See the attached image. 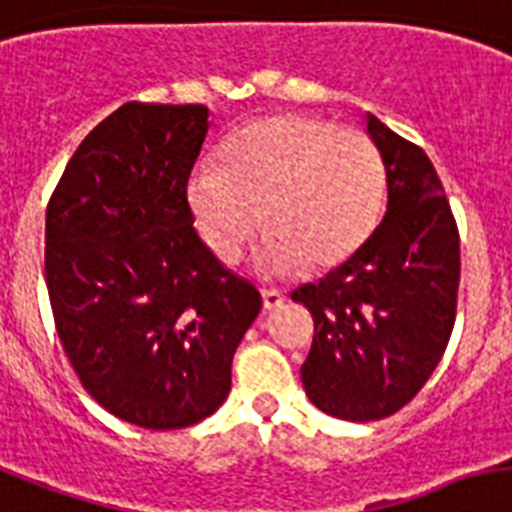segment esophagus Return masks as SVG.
Here are the masks:
<instances>
[{
    "instance_id": "esophagus-1",
    "label": "esophagus",
    "mask_w": 512,
    "mask_h": 512,
    "mask_svg": "<svg viewBox=\"0 0 512 512\" xmlns=\"http://www.w3.org/2000/svg\"><path fill=\"white\" fill-rule=\"evenodd\" d=\"M286 297L276 289H263V307L265 310H278V307L284 305Z\"/></svg>"
}]
</instances>
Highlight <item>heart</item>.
Wrapping results in <instances>:
<instances>
[{"label":"heart","instance_id":"heart-1","mask_svg":"<svg viewBox=\"0 0 512 512\" xmlns=\"http://www.w3.org/2000/svg\"><path fill=\"white\" fill-rule=\"evenodd\" d=\"M223 160L191 170L189 205L207 247L228 265L265 226L257 252L263 273L331 268L368 239L384 210V157L355 128L268 115L236 131Z\"/></svg>","mask_w":512,"mask_h":512}]
</instances>
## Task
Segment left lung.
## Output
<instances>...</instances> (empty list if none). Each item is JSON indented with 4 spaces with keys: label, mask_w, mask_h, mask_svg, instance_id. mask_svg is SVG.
I'll return each instance as SVG.
<instances>
[{
    "label": "left lung",
    "mask_w": 512,
    "mask_h": 512,
    "mask_svg": "<svg viewBox=\"0 0 512 512\" xmlns=\"http://www.w3.org/2000/svg\"><path fill=\"white\" fill-rule=\"evenodd\" d=\"M386 165V213L331 273L294 289L315 336L302 386L318 410L378 421L421 392L450 342L460 239L442 181L421 147L365 112Z\"/></svg>",
    "instance_id": "1"
}]
</instances>
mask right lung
I'll return each instance as SVG.
<instances>
[{
	"mask_svg": "<svg viewBox=\"0 0 512 512\" xmlns=\"http://www.w3.org/2000/svg\"><path fill=\"white\" fill-rule=\"evenodd\" d=\"M205 105L128 102L70 157L47 207V289L86 392L141 429H186L231 389L263 297L194 231Z\"/></svg>",
	"mask_w": 512,
	"mask_h": 512,
	"instance_id": "add662e5",
	"label": "right lung"
}]
</instances>
